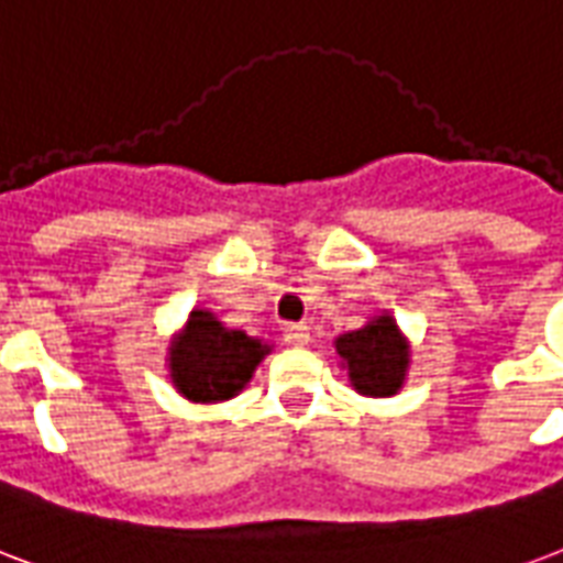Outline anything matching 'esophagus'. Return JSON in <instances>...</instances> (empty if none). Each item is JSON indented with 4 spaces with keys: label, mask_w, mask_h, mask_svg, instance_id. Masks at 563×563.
<instances>
[{
    "label": "esophagus",
    "mask_w": 563,
    "mask_h": 563,
    "mask_svg": "<svg viewBox=\"0 0 563 563\" xmlns=\"http://www.w3.org/2000/svg\"><path fill=\"white\" fill-rule=\"evenodd\" d=\"M283 340L292 345H307V340H310V328L303 322H289L283 328Z\"/></svg>",
    "instance_id": "obj_1"
}]
</instances>
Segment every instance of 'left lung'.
I'll use <instances>...</instances> for the list:
<instances>
[{
  "label": "left lung",
  "mask_w": 563,
  "mask_h": 563,
  "mask_svg": "<svg viewBox=\"0 0 563 563\" xmlns=\"http://www.w3.org/2000/svg\"><path fill=\"white\" fill-rule=\"evenodd\" d=\"M336 355L349 366V378L355 390L369 397L397 394L409 366V345L399 336L390 316H378L376 322H369L361 331L340 336Z\"/></svg>",
  "instance_id": "obj_1"
}]
</instances>
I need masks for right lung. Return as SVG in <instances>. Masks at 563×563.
I'll list each match as a JSON object with an SVG mask.
<instances>
[{
	"label": "right lung",
	"mask_w": 563,
	"mask_h": 563,
	"mask_svg": "<svg viewBox=\"0 0 563 563\" xmlns=\"http://www.w3.org/2000/svg\"><path fill=\"white\" fill-rule=\"evenodd\" d=\"M268 345L244 331H229L208 313L194 310L185 334L169 349L173 382L194 402H220L247 385Z\"/></svg>",
	"instance_id": "right-lung-1"
}]
</instances>
